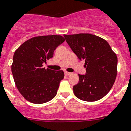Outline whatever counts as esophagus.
I'll list each match as a JSON object with an SVG mask.
<instances>
[{"label": "esophagus", "mask_w": 131, "mask_h": 131, "mask_svg": "<svg viewBox=\"0 0 131 131\" xmlns=\"http://www.w3.org/2000/svg\"><path fill=\"white\" fill-rule=\"evenodd\" d=\"M71 74H72V73H71V72H67V71H65V72H64V74H65V75H67V76L71 75Z\"/></svg>", "instance_id": "obj_1"}]
</instances>
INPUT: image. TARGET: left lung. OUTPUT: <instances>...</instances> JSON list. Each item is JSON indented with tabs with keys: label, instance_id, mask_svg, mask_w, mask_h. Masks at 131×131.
Here are the masks:
<instances>
[{
	"label": "left lung",
	"instance_id": "8db88e82",
	"mask_svg": "<svg viewBox=\"0 0 131 131\" xmlns=\"http://www.w3.org/2000/svg\"><path fill=\"white\" fill-rule=\"evenodd\" d=\"M79 60H84L86 74H79L73 86L79 99L93 102L103 98L111 89L117 74V57L103 38L88 33L64 35Z\"/></svg>",
	"mask_w": 131,
	"mask_h": 131
}]
</instances>
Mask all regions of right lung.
<instances>
[{"mask_svg": "<svg viewBox=\"0 0 131 131\" xmlns=\"http://www.w3.org/2000/svg\"><path fill=\"white\" fill-rule=\"evenodd\" d=\"M64 41L60 35L33 37L15 52L11 66L14 81L20 94L30 103L42 104L56 96L64 72L45 69L42 64L52 58L54 50Z\"/></svg>", "mask_w": 131, "mask_h": 131, "instance_id": "obj_1", "label": "right lung"}]
</instances>
